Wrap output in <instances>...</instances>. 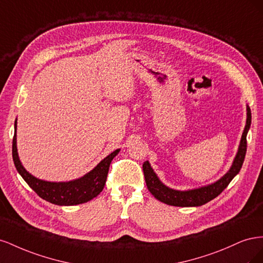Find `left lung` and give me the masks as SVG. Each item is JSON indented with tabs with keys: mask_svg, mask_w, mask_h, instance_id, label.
Wrapping results in <instances>:
<instances>
[{
	"mask_svg": "<svg viewBox=\"0 0 263 263\" xmlns=\"http://www.w3.org/2000/svg\"><path fill=\"white\" fill-rule=\"evenodd\" d=\"M250 125L251 110L249 106H247V123L241 136L240 145L239 148H238V153L235 157L232 168H230V170L224 177L219 179L217 182L213 183V184L190 191H176L169 189L168 186L162 184L161 181L158 179L157 174L150 166V163L148 161H145L144 164H142V170H144L146 184L148 190L150 191V193L153 194L158 201L172 206H181V208L201 206L214 200L215 197L218 196L222 191L228 186L230 181L235 178L236 174H238V172L241 169L247 151V134H248Z\"/></svg>",
	"mask_w": 263,
	"mask_h": 263,
	"instance_id": "left-lung-1",
	"label": "left lung"
}]
</instances>
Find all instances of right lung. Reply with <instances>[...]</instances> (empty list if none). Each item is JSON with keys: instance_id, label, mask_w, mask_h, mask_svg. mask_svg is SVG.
Wrapping results in <instances>:
<instances>
[{"instance_id": "obj_1", "label": "right lung", "mask_w": 263, "mask_h": 263, "mask_svg": "<svg viewBox=\"0 0 263 263\" xmlns=\"http://www.w3.org/2000/svg\"><path fill=\"white\" fill-rule=\"evenodd\" d=\"M118 151L119 149L113 151L112 154L103 159L92 171L78 180L69 182H47L39 180L24 169L20 161L16 148V121H15V134L12 145V155L15 168L39 197L54 205H78L98 196L104 189L109 164L112 162L113 158L118 154Z\"/></svg>"}]
</instances>
